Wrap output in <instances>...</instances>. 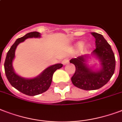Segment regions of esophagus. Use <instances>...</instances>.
Returning <instances> with one entry per match:
<instances>
[{
    "label": "esophagus",
    "mask_w": 122,
    "mask_h": 122,
    "mask_svg": "<svg viewBox=\"0 0 122 122\" xmlns=\"http://www.w3.org/2000/svg\"><path fill=\"white\" fill-rule=\"evenodd\" d=\"M68 63H69V60H68V59H63V61H62V63H63L64 65H67V64H68Z\"/></svg>",
    "instance_id": "1"
}]
</instances>
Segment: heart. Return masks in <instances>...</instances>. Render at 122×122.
<instances>
[{
  "mask_svg": "<svg viewBox=\"0 0 122 122\" xmlns=\"http://www.w3.org/2000/svg\"><path fill=\"white\" fill-rule=\"evenodd\" d=\"M77 45L78 47H81V46H82L83 43H82V42H79Z\"/></svg>",
  "mask_w": 122,
  "mask_h": 122,
  "instance_id": "obj_1",
  "label": "heart"
}]
</instances>
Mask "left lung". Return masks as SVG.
<instances>
[{
  "instance_id": "8db88e82",
  "label": "left lung",
  "mask_w": 122,
  "mask_h": 122,
  "mask_svg": "<svg viewBox=\"0 0 122 122\" xmlns=\"http://www.w3.org/2000/svg\"><path fill=\"white\" fill-rule=\"evenodd\" d=\"M95 38L96 49L92 54L100 61L102 68L93 71L86 64V56L70 59V63L76 66V71L71 80L75 86L84 90H95L106 84L115 72L116 61L111 45L102 34L92 32Z\"/></svg>"
}]
</instances>
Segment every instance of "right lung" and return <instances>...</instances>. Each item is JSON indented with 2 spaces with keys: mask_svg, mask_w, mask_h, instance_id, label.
Listing matches in <instances>:
<instances>
[{
  "mask_svg": "<svg viewBox=\"0 0 122 122\" xmlns=\"http://www.w3.org/2000/svg\"><path fill=\"white\" fill-rule=\"evenodd\" d=\"M40 38V33L38 32H29L25 36L18 38L7 52L4 62V70L6 77L12 86L29 96H34L43 93L48 90L51 86L52 76L55 71L61 68L63 65L59 63L49 66L40 75L34 79H24L18 76L14 71L12 62L15 57L16 46L20 43L23 42L29 38Z\"/></svg>",
  "mask_w": 122,
  "mask_h": 122,
  "instance_id": "1",
  "label": "right lung"
}]
</instances>
